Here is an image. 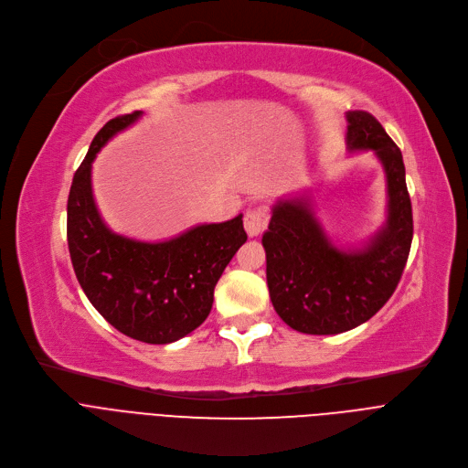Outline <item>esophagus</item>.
<instances>
[{"label":"esophagus","instance_id":"obj_1","mask_svg":"<svg viewBox=\"0 0 468 468\" xmlns=\"http://www.w3.org/2000/svg\"><path fill=\"white\" fill-rule=\"evenodd\" d=\"M267 226V210L263 207L250 208L244 214V229H247L249 237H258Z\"/></svg>","mask_w":468,"mask_h":468}]
</instances>
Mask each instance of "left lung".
Wrapping results in <instances>:
<instances>
[{
  "mask_svg": "<svg viewBox=\"0 0 468 468\" xmlns=\"http://www.w3.org/2000/svg\"><path fill=\"white\" fill-rule=\"evenodd\" d=\"M347 150H372L387 178V219L362 249L341 250L316 219L307 195L273 207L263 233L267 286L282 321L302 334L353 330L387 303L408 261L413 218L399 145L367 112H347Z\"/></svg>",
  "mask_w": 468,
  "mask_h": 468,
  "instance_id": "1",
  "label": "left lung"
}]
</instances>
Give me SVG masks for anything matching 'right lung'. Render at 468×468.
<instances>
[{
  "instance_id": "right-lung-1",
  "label": "right lung",
  "mask_w": 468,
  "mask_h": 468,
  "mask_svg": "<svg viewBox=\"0 0 468 468\" xmlns=\"http://www.w3.org/2000/svg\"><path fill=\"white\" fill-rule=\"evenodd\" d=\"M142 115L110 119L94 136L73 175L68 195V249L73 271L92 307L133 339L165 346L199 328L214 302V286L235 252L247 242L242 214L221 224L142 242L113 233L92 197L96 154Z\"/></svg>"
}]
</instances>
